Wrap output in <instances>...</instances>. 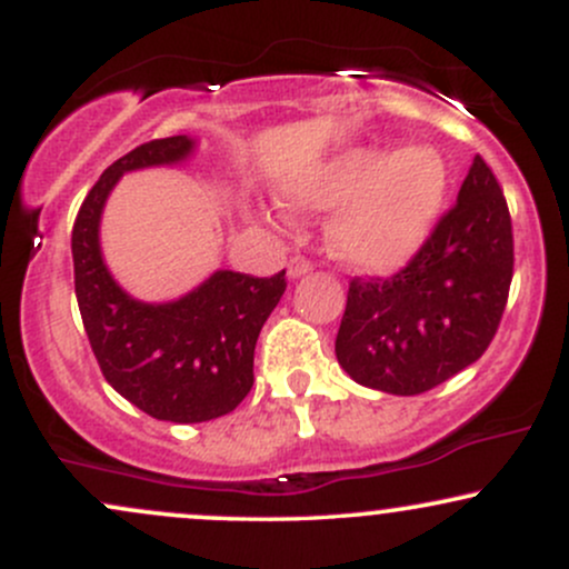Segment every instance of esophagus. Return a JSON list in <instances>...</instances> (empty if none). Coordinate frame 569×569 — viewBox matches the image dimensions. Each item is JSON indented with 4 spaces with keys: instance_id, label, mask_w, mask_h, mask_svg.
<instances>
[{
    "instance_id": "1",
    "label": "esophagus",
    "mask_w": 569,
    "mask_h": 569,
    "mask_svg": "<svg viewBox=\"0 0 569 569\" xmlns=\"http://www.w3.org/2000/svg\"><path fill=\"white\" fill-rule=\"evenodd\" d=\"M310 270H312V262H310V259H305V257H293L289 262V278L291 280L307 276Z\"/></svg>"
}]
</instances>
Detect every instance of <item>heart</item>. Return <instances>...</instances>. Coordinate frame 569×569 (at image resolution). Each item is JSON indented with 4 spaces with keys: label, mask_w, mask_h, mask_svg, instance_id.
<instances>
[{
    "label": "heart",
    "mask_w": 569,
    "mask_h": 569,
    "mask_svg": "<svg viewBox=\"0 0 569 569\" xmlns=\"http://www.w3.org/2000/svg\"><path fill=\"white\" fill-rule=\"evenodd\" d=\"M447 184V162L430 147H348L293 176L280 192L297 211L339 204L326 224L331 253L356 270L393 272L433 232Z\"/></svg>",
    "instance_id": "heart-1"
}]
</instances>
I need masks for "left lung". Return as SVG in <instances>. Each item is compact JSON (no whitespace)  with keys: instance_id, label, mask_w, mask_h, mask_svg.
<instances>
[{"instance_id":"8db88e82","label":"left lung","mask_w":569,"mask_h":569,"mask_svg":"<svg viewBox=\"0 0 569 569\" xmlns=\"http://www.w3.org/2000/svg\"><path fill=\"white\" fill-rule=\"evenodd\" d=\"M513 278V232L492 168L476 154L457 202L390 278H352L337 361L363 388L417 396L485 356Z\"/></svg>"}]
</instances>
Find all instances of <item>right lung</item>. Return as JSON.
<instances>
[{
	"label": "right lung",
	"mask_w": 569,
	"mask_h": 569,
	"mask_svg": "<svg viewBox=\"0 0 569 569\" xmlns=\"http://www.w3.org/2000/svg\"><path fill=\"white\" fill-rule=\"evenodd\" d=\"M192 152L189 136L136 147L101 173L71 230L77 305L103 377L149 417L181 426L230 415L248 396L259 331L286 291V270L272 278L217 270L181 299L149 305L112 278L98 240L109 192L122 173Z\"/></svg>",
	"instance_id": "right-lung-1"
}]
</instances>
